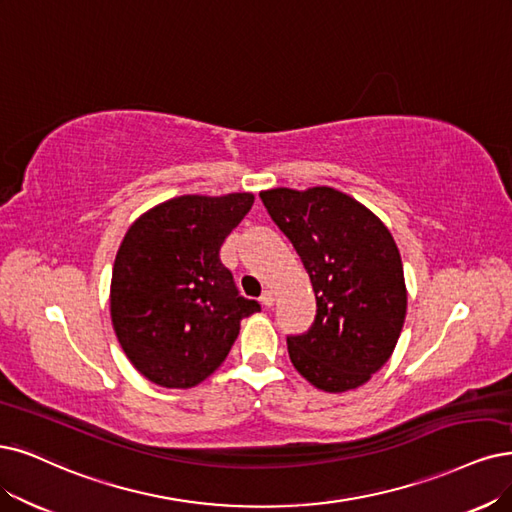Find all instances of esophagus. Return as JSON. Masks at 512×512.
Listing matches in <instances>:
<instances>
[{"label": "esophagus", "mask_w": 512, "mask_h": 512, "mask_svg": "<svg viewBox=\"0 0 512 512\" xmlns=\"http://www.w3.org/2000/svg\"><path fill=\"white\" fill-rule=\"evenodd\" d=\"M261 304L266 306V308L274 306V293H272V291H263V295H261Z\"/></svg>", "instance_id": "esophagus-1"}]
</instances>
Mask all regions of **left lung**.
I'll return each mask as SVG.
<instances>
[{
  "mask_svg": "<svg viewBox=\"0 0 512 512\" xmlns=\"http://www.w3.org/2000/svg\"><path fill=\"white\" fill-rule=\"evenodd\" d=\"M259 196L304 261L316 295L312 327L287 337L293 367L325 392L367 384L405 323L399 246L367 206L333 187H276Z\"/></svg>",
  "mask_w": 512,
  "mask_h": 512,
  "instance_id": "left-lung-1",
  "label": "left lung"
}]
</instances>
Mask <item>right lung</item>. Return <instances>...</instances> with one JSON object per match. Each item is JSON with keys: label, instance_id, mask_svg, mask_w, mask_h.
I'll return each instance as SVG.
<instances>
[{"label": "right lung", "instance_id": "right-lung-1", "mask_svg": "<svg viewBox=\"0 0 512 512\" xmlns=\"http://www.w3.org/2000/svg\"><path fill=\"white\" fill-rule=\"evenodd\" d=\"M253 202L249 192L179 196L128 227L111 274V323L128 361L149 382L198 386L225 361L240 320L261 310L238 295L219 259L223 240Z\"/></svg>", "mask_w": 512, "mask_h": 512}]
</instances>
